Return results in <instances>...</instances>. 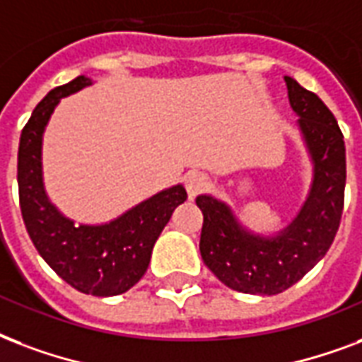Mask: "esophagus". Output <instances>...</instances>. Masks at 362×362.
Returning a JSON list of instances; mask_svg holds the SVG:
<instances>
[{"label": "esophagus", "instance_id": "34e87169", "mask_svg": "<svg viewBox=\"0 0 362 362\" xmlns=\"http://www.w3.org/2000/svg\"><path fill=\"white\" fill-rule=\"evenodd\" d=\"M185 189H187L189 198H194L207 189V177L204 173H189L185 177Z\"/></svg>", "mask_w": 362, "mask_h": 362}]
</instances>
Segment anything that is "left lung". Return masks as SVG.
Returning <instances> with one entry per match:
<instances>
[{"mask_svg":"<svg viewBox=\"0 0 362 362\" xmlns=\"http://www.w3.org/2000/svg\"><path fill=\"white\" fill-rule=\"evenodd\" d=\"M285 83L313 162L312 189L295 221L276 236H259L238 223L225 202L207 194L196 198L204 215V264L226 287L247 295H279L306 276L334 242L344 209L346 145L340 126L317 94L291 77Z\"/></svg>","mask_w":362,"mask_h":362,"instance_id":"obj_1","label":"left lung"}]
</instances>
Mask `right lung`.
<instances>
[{
	"instance_id": "obj_1",
	"label": "right lung",
	"mask_w": 362,
	"mask_h": 362,
	"mask_svg": "<svg viewBox=\"0 0 362 362\" xmlns=\"http://www.w3.org/2000/svg\"><path fill=\"white\" fill-rule=\"evenodd\" d=\"M92 85L85 75L56 86L33 109L18 145V198L26 230L45 262L71 287L92 296L122 295L151 262L153 245L173 209L187 200L175 185L137 204L107 225H79L64 217L45 194L41 143L45 126L64 96Z\"/></svg>"
}]
</instances>
